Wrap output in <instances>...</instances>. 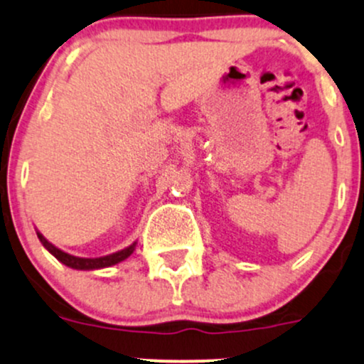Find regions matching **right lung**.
Segmentation results:
<instances>
[{
	"label": "right lung",
	"mask_w": 364,
	"mask_h": 364,
	"mask_svg": "<svg viewBox=\"0 0 364 364\" xmlns=\"http://www.w3.org/2000/svg\"><path fill=\"white\" fill-rule=\"evenodd\" d=\"M37 236H39L41 243H43L46 248L51 252L54 257L58 258L61 263H65V265L72 267V269H80V270H92V269H104V267H111V265H116V263L123 262L124 258H128L129 255L133 253V250H135V243L132 246H128V248L121 250V252H116L112 255H107V257H101V258H80V257H73V255H68L65 252H61V250H58L56 246L49 243L48 240L43 235H39L37 232Z\"/></svg>",
	"instance_id": "1"
}]
</instances>
